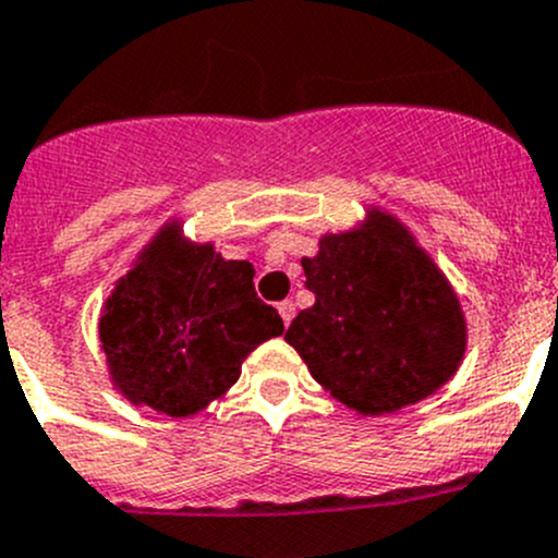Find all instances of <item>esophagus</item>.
Masks as SVG:
<instances>
[{
	"mask_svg": "<svg viewBox=\"0 0 558 558\" xmlns=\"http://www.w3.org/2000/svg\"><path fill=\"white\" fill-rule=\"evenodd\" d=\"M278 313H280V318H283V324H286V327H289V324H291V318H294V313H296L294 302H291V300H283V302H278Z\"/></svg>",
	"mask_w": 558,
	"mask_h": 558,
	"instance_id": "esophagus-1",
	"label": "esophagus"
}]
</instances>
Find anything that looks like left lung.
Here are the masks:
<instances>
[{"instance_id":"1","label":"left lung","mask_w":558,"mask_h":558,"mask_svg":"<svg viewBox=\"0 0 558 558\" xmlns=\"http://www.w3.org/2000/svg\"><path fill=\"white\" fill-rule=\"evenodd\" d=\"M302 269L316 305L291 322L286 340L335 398L362 414H389L450 381L466 349L461 305L389 215L324 236Z\"/></svg>"}]
</instances>
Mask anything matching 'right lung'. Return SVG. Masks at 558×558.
<instances>
[{
    "instance_id": "1",
    "label": "right lung",
    "mask_w": 558,
    "mask_h": 558,
    "mask_svg": "<svg viewBox=\"0 0 558 558\" xmlns=\"http://www.w3.org/2000/svg\"><path fill=\"white\" fill-rule=\"evenodd\" d=\"M280 332L283 318L256 296L251 264L182 245L174 231L155 240L100 318L117 387L169 416L196 414L223 395L242 360Z\"/></svg>"
}]
</instances>
